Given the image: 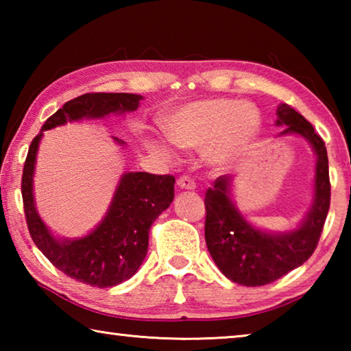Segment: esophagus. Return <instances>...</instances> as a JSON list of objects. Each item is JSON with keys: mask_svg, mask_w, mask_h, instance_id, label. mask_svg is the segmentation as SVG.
<instances>
[{"mask_svg": "<svg viewBox=\"0 0 351 351\" xmlns=\"http://www.w3.org/2000/svg\"><path fill=\"white\" fill-rule=\"evenodd\" d=\"M176 184H178V187L180 189H182V190H193L195 187H197V184H195V181L192 180V178H189V176H181L180 180L176 181Z\"/></svg>", "mask_w": 351, "mask_h": 351, "instance_id": "1", "label": "esophagus"}]
</instances>
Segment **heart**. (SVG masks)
Here are the masks:
<instances>
[{
  "mask_svg": "<svg viewBox=\"0 0 351 351\" xmlns=\"http://www.w3.org/2000/svg\"><path fill=\"white\" fill-rule=\"evenodd\" d=\"M169 139L181 148L206 145V159L217 167L235 162L261 130V116L257 106L232 99L195 100L176 108L164 119ZM147 148L162 158H171L173 152L162 141L148 139Z\"/></svg>",
  "mask_w": 351,
  "mask_h": 351,
  "instance_id": "1",
  "label": "heart"
}]
</instances>
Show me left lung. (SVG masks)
<instances>
[{
  "label": "left lung",
  "instance_id": "8db88e82",
  "mask_svg": "<svg viewBox=\"0 0 351 351\" xmlns=\"http://www.w3.org/2000/svg\"><path fill=\"white\" fill-rule=\"evenodd\" d=\"M276 114V125L287 127L280 136H300L316 154L313 203L299 226L285 232L255 228L232 201V176L217 178L204 198L207 249L218 269L245 287L268 285L304 265L317 246L330 209L328 156L322 138L289 105H278Z\"/></svg>",
  "mask_w": 351,
  "mask_h": 351
}]
</instances>
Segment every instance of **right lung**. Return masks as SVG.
<instances>
[{
  "mask_svg": "<svg viewBox=\"0 0 351 351\" xmlns=\"http://www.w3.org/2000/svg\"><path fill=\"white\" fill-rule=\"evenodd\" d=\"M141 100L139 94L128 93H88L69 100L43 123L29 147L23 169L21 195L34 243L57 269L91 287H116L136 274L147 255L153 221L173 201L175 178L127 171L119 180L108 210L96 229L80 239H57L35 207L34 173L40 141L46 130L66 122L136 111ZM112 139L119 145H125L122 139Z\"/></svg>",
  "mask_w": 351,
  "mask_h": 351,
  "instance_id": "right-lung-1",
  "label": "right lung"
}]
</instances>
